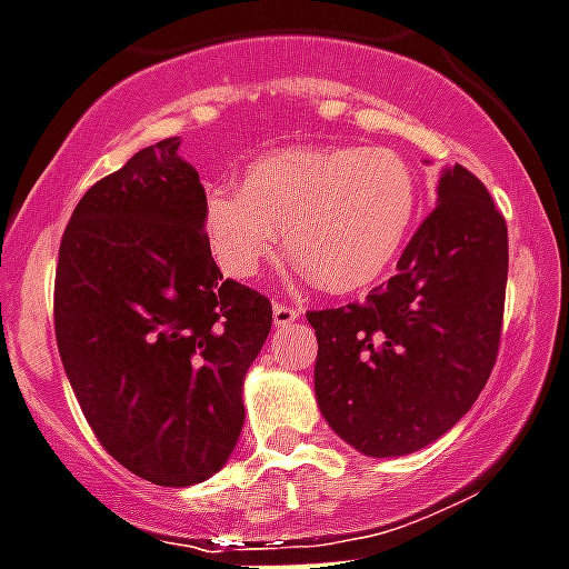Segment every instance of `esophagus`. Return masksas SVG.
Returning <instances> with one entry per match:
<instances>
[{"label":"esophagus","instance_id":"obj_1","mask_svg":"<svg viewBox=\"0 0 569 569\" xmlns=\"http://www.w3.org/2000/svg\"><path fill=\"white\" fill-rule=\"evenodd\" d=\"M301 312L293 310V307L288 305H273V323L276 327H290V323L299 321Z\"/></svg>","mask_w":569,"mask_h":569}]
</instances>
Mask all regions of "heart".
<instances>
[{
  "label": "heart",
  "instance_id": "obj_1",
  "mask_svg": "<svg viewBox=\"0 0 569 569\" xmlns=\"http://www.w3.org/2000/svg\"><path fill=\"white\" fill-rule=\"evenodd\" d=\"M419 212V176L388 148L270 153L242 187H214L207 234L234 279H253L284 248L305 279L332 293L366 288L402 251Z\"/></svg>",
  "mask_w": 569,
  "mask_h": 569
}]
</instances>
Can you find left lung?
Wrapping results in <instances>:
<instances>
[{
  "label": "left lung",
  "instance_id": "obj_1",
  "mask_svg": "<svg viewBox=\"0 0 569 569\" xmlns=\"http://www.w3.org/2000/svg\"><path fill=\"white\" fill-rule=\"evenodd\" d=\"M506 279V220L472 172L443 167L397 276L362 305L307 312L327 425L371 458L410 456L452 430L495 369Z\"/></svg>",
  "mask_w": 569,
  "mask_h": 569
}]
</instances>
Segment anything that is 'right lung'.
<instances>
[{
  "instance_id": "add662e5",
  "label": "right lung",
  "mask_w": 569,
  "mask_h": 569,
  "mask_svg": "<svg viewBox=\"0 0 569 569\" xmlns=\"http://www.w3.org/2000/svg\"><path fill=\"white\" fill-rule=\"evenodd\" d=\"M170 137L80 198L56 270L63 371L94 436L156 486L203 483L246 421L242 382L273 310L223 279L207 192Z\"/></svg>"
}]
</instances>
